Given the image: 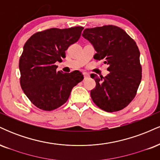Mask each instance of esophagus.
I'll return each instance as SVG.
<instances>
[{
  "instance_id": "obj_1",
  "label": "esophagus",
  "mask_w": 160,
  "mask_h": 160,
  "mask_svg": "<svg viewBox=\"0 0 160 160\" xmlns=\"http://www.w3.org/2000/svg\"><path fill=\"white\" fill-rule=\"evenodd\" d=\"M83 76H84V78H87L89 77V74L86 72H83Z\"/></svg>"
}]
</instances>
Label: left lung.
Listing matches in <instances>:
<instances>
[{
  "label": "left lung",
  "instance_id": "1",
  "mask_svg": "<svg viewBox=\"0 0 160 160\" xmlns=\"http://www.w3.org/2000/svg\"><path fill=\"white\" fill-rule=\"evenodd\" d=\"M82 35L94 47L93 58L109 65L110 73L104 78L90 75L96 83L90 92L93 102L107 112L123 109L136 95L141 80L136 43L124 30L112 25L86 28Z\"/></svg>",
  "mask_w": 160,
  "mask_h": 160
}]
</instances>
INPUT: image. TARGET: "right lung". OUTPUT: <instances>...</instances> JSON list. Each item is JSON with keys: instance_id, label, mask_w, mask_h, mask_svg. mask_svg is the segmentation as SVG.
Segmentation results:
<instances>
[{"instance_id": "1", "label": "right lung", "mask_w": 160, "mask_h": 160, "mask_svg": "<svg viewBox=\"0 0 160 160\" xmlns=\"http://www.w3.org/2000/svg\"><path fill=\"white\" fill-rule=\"evenodd\" d=\"M83 28L47 29L27 40L19 58L20 85L37 108L50 111L68 99L71 92L83 80L79 71H56V62L65 58V51L80 39Z\"/></svg>"}]
</instances>
